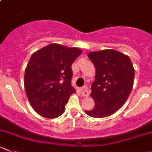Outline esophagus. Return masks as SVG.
<instances>
[{
	"label": "esophagus",
	"instance_id": "obj_1",
	"mask_svg": "<svg viewBox=\"0 0 152 152\" xmlns=\"http://www.w3.org/2000/svg\"><path fill=\"white\" fill-rule=\"evenodd\" d=\"M89 94H90L89 90L87 88L86 86L83 87V88H82V95L83 96L88 97V96H89Z\"/></svg>",
	"mask_w": 152,
	"mask_h": 152
}]
</instances>
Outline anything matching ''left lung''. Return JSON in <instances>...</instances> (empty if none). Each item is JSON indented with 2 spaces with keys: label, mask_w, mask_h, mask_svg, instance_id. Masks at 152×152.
I'll list each match as a JSON object with an SVG mask.
<instances>
[{
  "label": "left lung",
  "mask_w": 152,
  "mask_h": 152,
  "mask_svg": "<svg viewBox=\"0 0 152 152\" xmlns=\"http://www.w3.org/2000/svg\"><path fill=\"white\" fill-rule=\"evenodd\" d=\"M88 56L96 68L91 93L95 104L85 113L94 118L109 117L129 98L133 88L134 68L128 56L115 50L91 52Z\"/></svg>",
  "instance_id": "1"
}]
</instances>
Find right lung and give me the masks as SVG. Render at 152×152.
<instances>
[{
    "label": "right lung",
    "mask_w": 152,
    "mask_h": 152,
    "mask_svg": "<svg viewBox=\"0 0 152 152\" xmlns=\"http://www.w3.org/2000/svg\"><path fill=\"white\" fill-rule=\"evenodd\" d=\"M82 53L76 48L51 44L34 53L25 69L24 88L35 112L48 119L57 118L76 90L71 85V66Z\"/></svg>",
    "instance_id": "add662e5"
}]
</instances>
